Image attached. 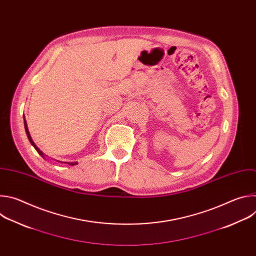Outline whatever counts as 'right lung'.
Returning a JSON list of instances; mask_svg holds the SVG:
<instances>
[{"mask_svg":"<svg viewBox=\"0 0 256 256\" xmlns=\"http://www.w3.org/2000/svg\"><path fill=\"white\" fill-rule=\"evenodd\" d=\"M24 126H25V132H26V134H27V136H28V140H29V142H31V144L33 146V147L35 148V150L38 151V154H40V156H42L44 159H46V158H44V157H46V156H44V153H42V151H40V150L38 147H36V144H34V142L32 140V138H31V136H30V134H29V130H28V128H27V122H26V120H25V118H24ZM62 163H66V162H62ZM68 164L72 166V165H77L78 163H77V162H70V163H68Z\"/></svg>","mask_w":256,"mask_h":256,"instance_id":"obj_1","label":"right lung"}]
</instances>
